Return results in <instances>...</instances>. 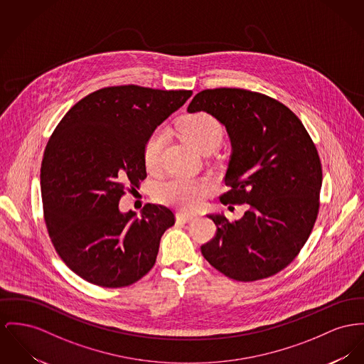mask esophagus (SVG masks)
Here are the masks:
<instances>
[{
	"label": "esophagus",
	"instance_id": "34e87169",
	"mask_svg": "<svg viewBox=\"0 0 364 364\" xmlns=\"http://www.w3.org/2000/svg\"><path fill=\"white\" fill-rule=\"evenodd\" d=\"M196 218L192 214H186V213H178L176 214V220L178 222H183V223H189Z\"/></svg>",
	"mask_w": 364,
	"mask_h": 364
}]
</instances>
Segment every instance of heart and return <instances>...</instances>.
Here are the masks:
<instances>
[{"mask_svg": "<svg viewBox=\"0 0 364 364\" xmlns=\"http://www.w3.org/2000/svg\"><path fill=\"white\" fill-rule=\"evenodd\" d=\"M178 129L182 136L203 153L207 149H214L222 139V127L217 119L207 113H193L182 117L178 122ZM166 129H154L146 139L144 146V161L146 168L157 170L161 161V153L166 144ZM210 182L201 178H186L175 175L159 188L156 196L160 201L182 208H194L201 197L207 193Z\"/></svg>", "mask_w": 364, "mask_h": 364, "instance_id": "obj_1", "label": "heart"}]
</instances>
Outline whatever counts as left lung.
<instances>
[{
	"instance_id": "1",
	"label": "left lung",
	"mask_w": 364,
	"mask_h": 364,
	"mask_svg": "<svg viewBox=\"0 0 364 364\" xmlns=\"http://www.w3.org/2000/svg\"><path fill=\"white\" fill-rule=\"evenodd\" d=\"M189 113L205 112L228 132L232 154L226 204H247L242 219L211 214L217 235L203 257L225 276L255 282L290 265L308 240L321 189V163L301 120L287 106L240 88L204 90ZM230 208V205H229Z\"/></svg>"
}]
</instances>
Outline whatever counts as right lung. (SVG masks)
<instances>
[{
    "label": "right lung",
    "mask_w": 364,
    "mask_h": 364,
    "mask_svg": "<svg viewBox=\"0 0 364 364\" xmlns=\"http://www.w3.org/2000/svg\"><path fill=\"white\" fill-rule=\"evenodd\" d=\"M139 85L97 90L55 128L41 163V196L49 237L62 261L88 283L129 286L153 267L173 213L146 204L122 213L128 185L146 178L147 136L192 97Z\"/></svg>",
    "instance_id": "right-lung-1"
}]
</instances>
